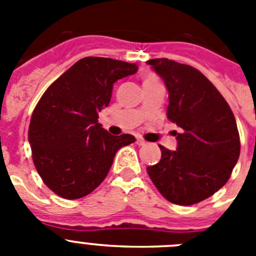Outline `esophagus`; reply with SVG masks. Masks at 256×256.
I'll return each instance as SVG.
<instances>
[{
	"label": "esophagus",
	"mask_w": 256,
	"mask_h": 256,
	"mask_svg": "<svg viewBox=\"0 0 256 256\" xmlns=\"http://www.w3.org/2000/svg\"><path fill=\"white\" fill-rule=\"evenodd\" d=\"M146 144H148V142L144 141V138H141V137H138V138H137V144H138V146H144Z\"/></svg>",
	"instance_id": "34e87169"
}]
</instances>
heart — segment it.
<instances>
[{
	"label": "heart",
	"instance_id": "obj_1",
	"mask_svg": "<svg viewBox=\"0 0 256 256\" xmlns=\"http://www.w3.org/2000/svg\"><path fill=\"white\" fill-rule=\"evenodd\" d=\"M150 79H156V78L154 76H148V78H146V80H150Z\"/></svg>",
	"mask_w": 256,
	"mask_h": 256
}]
</instances>
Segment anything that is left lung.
<instances>
[{"label": "left lung", "mask_w": 256, "mask_h": 256, "mask_svg": "<svg viewBox=\"0 0 256 256\" xmlns=\"http://www.w3.org/2000/svg\"><path fill=\"white\" fill-rule=\"evenodd\" d=\"M148 64L168 90L166 116L177 124V150L159 146L162 159L148 166L155 187L177 205H192L214 195L230 180L240 156L234 115L209 79L198 69L169 58Z\"/></svg>", "instance_id": "left-lung-1"}]
</instances>
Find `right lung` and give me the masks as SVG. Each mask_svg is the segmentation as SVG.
<instances>
[{
    "mask_svg": "<svg viewBox=\"0 0 256 256\" xmlns=\"http://www.w3.org/2000/svg\"><path fill=\"white\" fill-rule=\"evenodd\" d=\"M138 66L108 58H84L52 83L32 114L28 140L36 169L60 198H80L105 180L115 154L136 141L98 123L118 79Z\"/></svg>",
    "mask_w": 256,
    "mask_h": 256,
    "instance_id": "add662e5",
    "label": "right lung"
}]
</instances>
